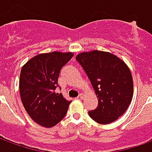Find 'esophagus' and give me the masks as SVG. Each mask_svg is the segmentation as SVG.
Masks as SVG:
<instances>
[{
  "label": "esophagus",
  "mask_w": 152,
  "mask_h": 152,
  "mask_svg": "<svg viewBox=\"0 0 152 152\" xmlns=\"http://www.w3.org/2000/svg\"><path fill=\"white\" fill-rule=\"evenodd\" d=\"M78 99H83V94H80L79 96H78Z\"/></svg>",
  "instance_id": "34e87169"
}]
</instances>
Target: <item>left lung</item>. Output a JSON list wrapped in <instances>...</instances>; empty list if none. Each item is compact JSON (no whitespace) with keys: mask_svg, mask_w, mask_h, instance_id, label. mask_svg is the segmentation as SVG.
<instances>
[{"mask_svg":"<svg viewBox=\"0 0 152 152\" xmlns=\"http://www.w3.org/2000/svg\"><path fill=\"white\" fill-rule=\"evenodd\" d=\"M76 59L87 74L99 101L89 115L101 124L116 121L133 99L134 83L129 66L117 56L100 50L80 53Z\"/></svg>","mask_w":152,"mask_h":152,"instance_id":"1","label":"left lung"}]
</instances>
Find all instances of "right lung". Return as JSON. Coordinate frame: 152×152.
I'll list each match as a JSON object with an SVG mask.
<instances>
[{
	"label": "right lung",
	"mask_w": 152,
	"mask_h": 152,
	"mask_svg": "<svg viewBox=\"0 0 152 152\" xmlns=\"http://www.w3.org/2000/svg\"><path fill=\"white\" fill-rule=\"evenodd\" d=\"M74 55L71 52H52L36 55L23 66L19 93L29 116L40 126L53 127L66 114L71 101L54 90L60 70Z\"/></svg>",
	"instance_id": "1"
}]
</instances>
